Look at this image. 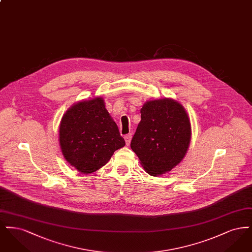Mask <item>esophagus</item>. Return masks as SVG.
<instances>
[{"instance_id": "34e87169", "label": "esophagus", "mask_w": 252, "mask_h": 252, "mask_svg": "<svg viewBox=\"0 0 252 252\" xmlns=\"http://www.w3.org/2000/svg\"><path fill=\"white\" fill-rule=\"evenodd\" d=\"M132 138V134L131 133H129V134H126V136H125V140H126V144H130V141H131Z\"/></svg>"}]
</instances>
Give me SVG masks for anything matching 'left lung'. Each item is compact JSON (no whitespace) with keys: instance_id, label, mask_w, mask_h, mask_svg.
Listing matches in <instances>:
<instances>
[{"instance_id":"1","label":"left lung","mask_w":252,"mask_h":252,"mask_svg":"<svg viewBox=\"0 0 252 252\" xmlns=\"http://www.w3.org/2000/svg\"><path fill=\"white\" fill-rule=\"evenodd\" d=\"M141 118L130 143L132 150L148 174L171 171L190 144L191 126L185 109L172 99L148 101L141 109Z\"/></svg>"}]
</instances>
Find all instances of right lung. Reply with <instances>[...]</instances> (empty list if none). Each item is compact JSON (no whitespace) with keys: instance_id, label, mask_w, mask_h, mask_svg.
I'll return each instance as SVG.
<instances>
[{"instance_id":"1","label":"right lung","mask_w":252,"mask_h":252,"mask_svg":"<svg viewBox=\"0 0 252 252\" xmlns=\"http://www.w3.org/2000/svg\"><path fill=\"white\" fill-rule=\"evenodd\" d=\"M60 144L71 165L83 174H91L104 166L126 142L104 100L97 97L67 110L60 123Z\"/></svg>"}]
</instances>
